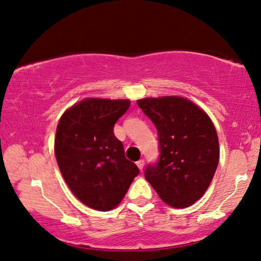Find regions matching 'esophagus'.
Instances as JSON below:
<instances>
[{
	"label": "esophagus",
	"instance_id": "34e87169",
	"mask_svg": "<svg viewBox=\"0 0 261 261\" xmlns=\"http://www.w3.org/2000/svg\"><path fill=\"white\" fill-rule=\"evenodd\" d=\"M144 165H145V161L143 160V159H140L139 161H137V166H138V168L140 170H143V168H144Z\"/></svg>",
	"mask_w": 261,
	"mask_h": 261
}]
</instances>
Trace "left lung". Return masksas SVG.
I'll use <instances>...</instances> for the list:
<instances>
[{
  "instance_id": "1",
  "label": "left lung",
  "mask_w": 261,
  "mask_h": 261,
  "mask_svg": "<svg viewBox=\"0 0 261 261\" xmlns=\"http://www.w3.org/2000/svg\"><path fill=\"white\" fill-rule=\"evenodd\" d=\"M158 130L160 158L145 169V178L174 208L204 196L214 177L220 148L216 130L204 110L180 96L137 101Z\"/></svg>"
}]
</instances>
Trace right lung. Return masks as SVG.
Returning <instances> with one entry per match:
<instances>
[{
    "mask_svg": "<svg viewBox=\"0 0 261 261\" xmlns=\"http://www.w3.org/2000/svg\"><path fill=\"white\" fill-rule=\"evenodd\" d=\"M129 107V100L85 99L69 108L57 124V165L72 193L90 208H115L139 174L114 135L115 123Z\"/></svg>",
    "mask_w": 261,
    "mask_h": 261,
    "instance_id": "obj_1",
    "label": "right lung"
}]
</instances>
